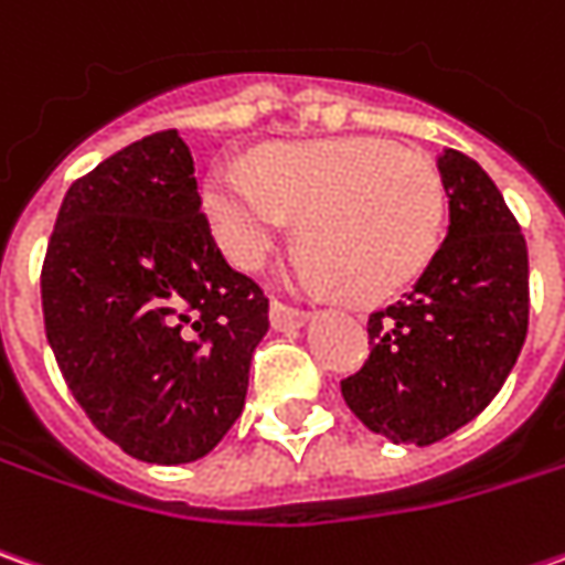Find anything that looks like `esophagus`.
<instances>
[{"label":"esophagus","instance_id":"1","mask_svg":"<svg viewBox=\"0 0 565 565\" xmlns=\"http://www.w3.org/2000/svg\"><path fill=\"white\" fill-rule=\"evenodd\" d=\"M271 328L275 331H297V328H302L306 324V312H300V309H290V306H284V302H271Z\"/></svg>","mask_w":565,"mask_h":565}]
</instances>
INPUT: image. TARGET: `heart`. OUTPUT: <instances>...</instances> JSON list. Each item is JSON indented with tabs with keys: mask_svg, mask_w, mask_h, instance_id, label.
<instances>
[{
	"mask_svg": "<svg viewBox=\"0 0 565 565\" xmlns=\"http://www.w3.org/2000/svg\"><path fill=\"white\" fill-rule=\"evenodd\" d=\"M205 209L227 259L244 271L259 268L302 218L309 244L284 265V287H353L362 300L418 278L444 231L438 171L372 134L278 143L256 156L253 171L222 162L205 178Z\"/></svg>",
	"mask_w": 565,
	"mask_h": 565,
	"instance_id": "1",
	"label": "heart"
}]
</instances>
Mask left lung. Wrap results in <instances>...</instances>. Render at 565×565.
I'll list each match as a JSON object with an SVG mask.
<instances>
[{"label":"left lung","instance_id":"left-lung-1","mask_svg":"<svg viewBox=\"0 0 565 565\" xmlns=\"http://www.w3.org/2000/svg\"><path fill=\"white\" fill-rule=\"evenodd\" d=\"M450 224L409 294L369 316L372 353L341 394L369 431L438 444L497 397L529 334V249L476 159L444 149Z\"/></svg>","mask_w":565,"mask_h":565}]
</instances>
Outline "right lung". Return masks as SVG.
<instances>
[{"instance_id":"right-lung-1","label":"right lung","mask_w":565,"mask_h":565,"mask_svg":"<svg viewBox=\"0 0 565 565\" xmlns=\"http://www.w3.org/2000/svg\"><path fill=\"white\" fill-rule=\"evenodd\" d=\"M43 319L74 399L134 459H203L244 413L268 300L212 241L178 130L71 184L43 263Z\"/></svg>"}]
</instances>
